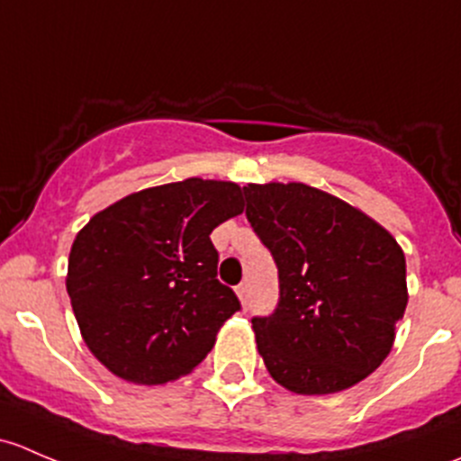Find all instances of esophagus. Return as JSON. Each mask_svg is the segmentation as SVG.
Wrapping results in <instances>:
<instances>
[{
    "label": "esophagus",
    "instance_id": "obj_1",
    "mask_svg": "<svg viewBox=\"0 0 461 461\" xmlns=\"http://www.w3.org/2000/svg\"><path fill=\"white\" fill-rule=\"evenodd\" d=\"M236 294H239L240 303L248 305L249 303V285H248V283H240V285L236 287Z\"/></svg>",
    "mask_w": 461,
    "mask_h": 461
}]
</instances>
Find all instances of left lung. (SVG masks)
Segmentation results:
<instances>
[{
    "instance_id": "1",
    "label": "left lung",
    "mask_w": 461,
    "mask_h": 461,
    "mask_svg": "<svg viewBox=\"0 0 461 461\" xmlns=\"http://www.w3.org/2000/svg\"><path fill=\"white\" fill-rule=\"evenodd\" d=\"M278 267V305L252 328L265 368L299 394L359 384L388 357L408 303L406 258L364 212L303 183L243 187Z\"/></svg>"
}]
</instances>
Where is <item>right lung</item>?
<instances>
[{
    "instance_id": "right-lung-1",
    "label": "right lung",
    "mask_w": 461,
    "mask_h": 461,
    "mask_svg": "<svg viewBox=\"0 0 461 461\" xmlns=\"http://www.w3.org/2000/svg\"><path fill=\"white\" fill-rule=\"evenodd\" d=\"M243 212L236 183L187 178L102 209L76 236L67 292L88 350L131 384L192 373L240 310L212 234Z\"/></svg>"
}]
</instances>
